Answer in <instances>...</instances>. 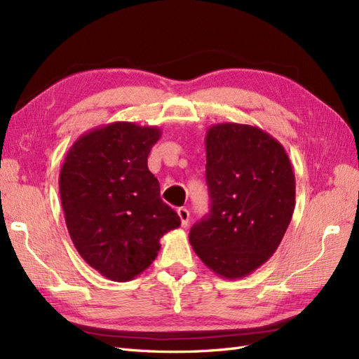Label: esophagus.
I'll return each instance as SVG.
<instances>
[{
	"instance_id": "1",
	"label": "esophagus",
	"mask_w": 359,
	"mask_h": 359,
	"mask_svg": "<svg viewBox=\"0 0 359 359\" xmlns=\"http://www.w3.org/2000/svg\"><path fill=\"white\" fill-rule=\"evenodd\" d=\"M177 212H178V217L181 220V226L186 228L189 225V217H190L189 210L187 208H178Z\"/></svg>"
}]
</instances>
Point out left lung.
Returning <instances> with one entry per match:
<instances>
[{
	"label": "left lung",
	"mask_w": 359,
	"mask_h": 359,
	"mask_svg": "<svg viewBox=\"0 0 359 359\" xmlns=\"http://www.w3.org/2000/svg\"><path fill=\"white\" fill-rule=\"evenodd\" d=\"M210 212L190 245L226 279L250 275L275 254L292 220L296 180L283 144L245 123L211 125L205 135Z\"/></svg>",
	"instance_id": "left-lung-1"
}]
</instances>
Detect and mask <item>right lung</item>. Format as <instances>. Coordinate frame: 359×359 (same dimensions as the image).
<instances>
[{
  "mask_svg": "<svg viewBox=\"0 0 359 359\" xmlns=\"http://www.w3.org/2000/svg\"><path fill=\"white\" fill-rule=\"evenodd\" d=\"M157 127L113 122L96 127L67 151L59 187L67 231L87 264L116 283L147 270L160 238L181 225L160 198L148 156Z\"/></svg>",
  "mask_w": 359,
  "mask_h": 359,
  "instance_id": "1",
  "label": "right lung"
}]
</instances>
